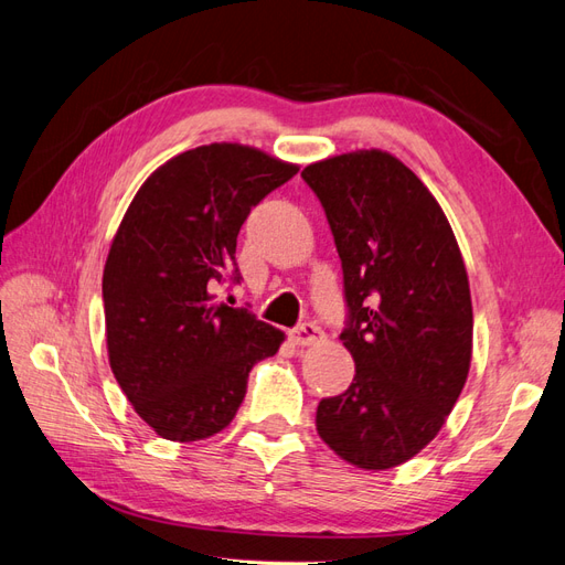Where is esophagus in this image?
Here are the masks:
<instances>
[{
	"label": "esophagus",
	"instance_id": "obj_1",
	"mask_svg": "<svg viewBox=\"0 0 565 565\" xmlns=\"http://www.w3.org/2000/svg\"><path fill=\"white\" fill-rule=\"evenodd\" d=\"M289 339H292L297 347H311V344H316V341L322 339V330L313 322H301L299 328L289 332Z\"/></svg>",
	"mask_w": 565,
	"mask_h": 565
}]
</instances>
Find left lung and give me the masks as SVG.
Returning <instances> with one entry per match:
<instances>
[{
  "label": "left lung",
  "instance_id": "obj_1",
  "mask_svg": "<svg viewBox=\"0 0 565 565\" xmlns=\"http://www.w3.org/2000/svg\"><path fill=\"white\" fill-rule=\"evenodd\" d=\"M301 177L334 235L349 306L339 339L355 361L351 386L318 403L316 429L349 465L384 471L429 446L465 388V259L429 188L391 152H344Z\"/></svg>",
  "mask_w": 565,
  "mask_h": 565
}]
</instances>
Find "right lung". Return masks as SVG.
Returning <instances> with one entry per match:
<instances>
[{
    "instance_id": "right-lung-1",
    "label": "right lung",
    "mask_w": 565,
    "mask_h": 565,
    "mask_svg": "<svg viewBox=\"0 0 565 565\" xmlns=\"http://www.w3.org/2000/svg\"><path fill=\"white\" fill-rule=\"evenodd\" d=\"M297 164L241 143L185 150L134 195L104 268L108 361L119 388L167 440L210 438L233 422L249 370L285 334L214 297L235 268L252 207Z\"/></svg>"
}]
</instances>
